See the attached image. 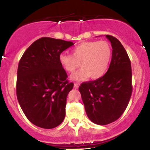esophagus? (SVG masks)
Instances as JSON below:
<instances>
[{
    "mask_svg": "<svg viewBox=\"0 0 150 150\" xmlns=\"http://www.w3.org/2000/svg\"><path fill=\"white\" fill-rule=\"evenodd\" d=\"M79 86V84H77V83H75V84H74V88H75V89L78 88Z\"/></svg>",
    "mask_w": 150,
    "mask_h": 150,
    "instance_id": "esophagus-1",
    "label": "esophagus"
}]
</instances>
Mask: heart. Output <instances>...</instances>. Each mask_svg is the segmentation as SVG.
I'll return each instance as SVG.
<instances>
[{"label": "heart", "mask_w": 150, "mask_h": 150, "mask_svg": "<svg viewBox=\"0 0 150 150\" xmlns=\"http://www.w3.org/2000/svg\"><path fill=\"white\" fill-rule=\"evenodd\" d=\"M111 56L112 50L107 41H90L75 46L72 50V55L62 53L59 61L68 73H73L80 66L81 69L73 74L71 79L82 81L89 76L92 79L103 76L111 62Z\"/></svg>", "instance_id": "heart-1"}]
</instances>
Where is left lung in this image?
I'll list each match as a JSON object with an SVG mask.
<instances>
[{"label": "left lung", "instance_id": "1", "mask_svg": "<svg viewBox=\"0 0 150 150\" xmlns=\"http://www.w3.org/2000/svg\"><path fill=\"white\" fill-rule=\"evenodd\" d=\"M112 47V58L104 76L83 82L79 87L86 115L100 125L114 122L125 111L132 93V66L120 41L106 35Z\"/></svg>", "mask_w": 150, "mask_h": 150}]
</instances>
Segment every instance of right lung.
Segmentation results:
<instances>
[{
    "instance_id": "1",
    "label": "right lung",
    "mask_w": 150,
    "mask_h": 150,
    "mask_svg": "<svg viewBox=\"0 0 150 150\" xmlns=\"http://www.w3.org/2000/svg\"><path fill=\"white\" fill-rule=\"evenodd\" d=\"M71 41L42 37L23 53L17 71L16 96L27 118L35 125L52 129L63 122L66 98L73 88L59 61Z\"/></svg>"
}]
</instances>
